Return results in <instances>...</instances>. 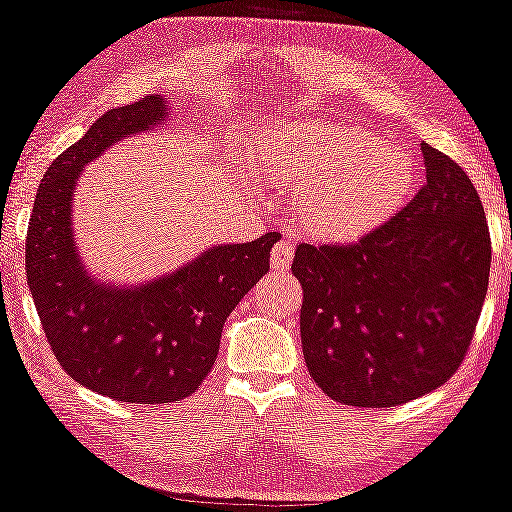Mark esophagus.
I'll use <instances>...</instances> for the list:
<instances>
[{
    "instance_id": "1",
    "label": "esophagus",
    "mask_w": 512,
    "mask_h": 512,
    "mask_svg": "<svg viewBox=\"0 0 512 512\" xmlns=\"http://www.w3.org/2000/svg\"><path fill=\"white\" fill-rule=\"evenodd\" d=\"M291 260H293V243H288V240H279V243L272 248V257H269V267H272V272L286 274Z\"/></svg>"
}]
</instances>
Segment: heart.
Here are the masks:
<instances>
[{"mask_svg": "<svg viewBox=\"0 0 512 512\" xmlns=\"http://www.w3.org/2000/svg\"><path fill=\"white\" fill-rule=\"evenodd\" d=\"M257 166L276 186L298 190V221L324 240L377 229L415 188V162L403 147L343 123H291L262 140Z\"/></svg>", "mask_w": 512, "mask_h": 512, "instance_id": "obj_1", "label": "heart"}]
</instances>
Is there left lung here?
<instances>
[{
  "label": "left lung",
  "instance_id": "8db88e82",
  "mask_svg": "<svg viewBox=\"0 0 512 512\" xmlns=\"http://www.w3.org/2000/svg\"><path fill=\"white\" fill-rule=\"evenodd\" d=\"M427 183L355 243H300V336L331 400L393 408L463 365L489 286L482 200L451 157L422 143Z\"/></svg>",
  "mask_w": 512,
  "mask_h": 512
}]
</instances>
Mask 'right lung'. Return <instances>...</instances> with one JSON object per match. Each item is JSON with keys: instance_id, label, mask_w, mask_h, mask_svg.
<instances>
[{"instance_id": "obj_1", "label": "right lung", "mask_w": 512, "mask_h": 512, "mask_svg": "<svg viewBox=\"0 0 512 512\" xmlns=\"http://www.w3.org/2000/svg\"><path fill=\"white\" fill-rule=\"evenodd\" d=\"M166 114V102L147 95L97 119L49 166L28 221L26 276L49 348L71 379L123 403H176L197 391L217 360L221 326L269 272V252L281 238L274 231L219 245L140 288L90 279L71 233L80 169Z\"/></svg>"}]
</instances>
